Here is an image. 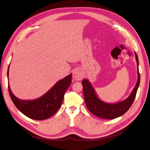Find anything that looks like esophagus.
Segmentation results:
<instances>
[{
  "instance_id": "34e87169",
  "label": "esophagus",
  "mask_w": 150,
  "mask_h": 150,
  "mask_svg": "<svg viewBox=\"0 0 150 150\" xmlns=\"http://www.w3.org/2000/svg\"><path fill=\"white\" fill-rule=\"evenodd\" d=\"M73 77L75 81H81L84 77V73L81 69L77 68L73 71Z\"/></svg>"
}]
</instances>
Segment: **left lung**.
I'll return each instance as SVG.
<instances>
[{"label":"left lung","mask_w":150,"mask_h":150,"mask_svg":"<svg viewBox=\"0 0 150 150\" xmlns=\"http://www.w3.org/2000/svg\"><path fill=\"white\" fill-rule=\"evenodd\" d=\"M135 59L137 64L138 79L137 83L129 96L124 100L116 103H107L98 97L93 86L88 79H84L82 82L83 86L84 98L86 105L90 112L98 117L105 119H113L120 117L125 113L131 107L134 101L137 91L140 84V74L139 71V59L137 53Z\"/></svg>","instance_id":"1"}]
</instances>
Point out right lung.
Here are the masks:
<instances>
[{
  "label": "right lung",
  "mask_w": 150,
  "mask_h": 150,
  "mask_svg": "<svg viewBox=\"0 0 150 150\" xmlns=\"http://www.w3.org/2000/svg\"><path fill=\"white\" fill-rule=\"evenodd\" d=\"M8 69V79L9 77ZM71 74L59 81L42 96L34 100H21L13 94L8 84L10 97L16 108L24 115L31 119L41 120L48 119L59 110L62 103L64 93L71 83Z\"/></svg>",
  "instance_id": "obj_1"
}]
</instances>
